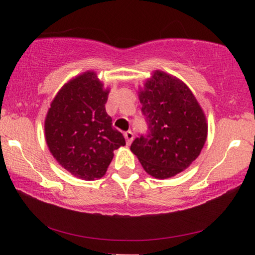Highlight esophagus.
<instances>
[{
  "mask_svg": "<svg viewBox=\"0 0 255 255\" xmlns=\"http://www.w3.org/2000/svg\"><path fill=\"white\" fill-rule=\"evenodd\" d=\"M124 137L127 139V144H131V141L133 140V133H132V131H127L124 132Z\"/></svg>",
  "mask_w": 255,
  "mask_h": 255,
  "instance_id": "obj_1",
  "label": "esophagus"
}]
</instances>
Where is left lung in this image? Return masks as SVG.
<instances>
[{
  "label": "left lung",
  "mask_w": 255,
  "mask_h": 255,
  "mask_svg": "<svg viewBox=\"0 0 255 255\" xmlns=\"http://www.w3.org/2000/svg\"><path fill=\"white\" fill-rule=\"evenodd\" d=\"M147 132L135 138L131 151L156 179H168L200 155L207 140V120L182 81L155 71L139 93Z\"/></svg>",
  "instance_id": "left-lung-1"
}]
</instances>
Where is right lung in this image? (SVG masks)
I'll use <instances>...</instances> for the list:
<instances>
[{
    "label": "right lung",
    "mask_w": 255,
    "mask_h": 255,
    "mask_svg": "<svg viewBox=\"0 0 255 255\" xmlns=\"http://www.w3.org/2000/svg\"><path fill=\"white\" fill-rule=\"evenodd\" d=\"M109 90L94 72L73 79L62 87L45 120V138L52 155L80 179H101L125 145L123 134L113 128L106 111Z\"/></svg>",
    "instance_id": "add662e5"
}]
</instances>
